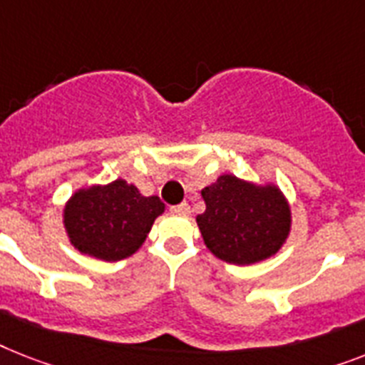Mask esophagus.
Here are the masks:
<instances>
[{
    "label": "esophagus",
    "mask_w": 365,
    "mask_h": 365,
    "mask_svg": "<svg viewBox=\"0 0 365 365\" xmlns=\"http://www.w3.org/2000/svg\"><path fill=\"white\" fill-rule=\"evenodd\" d=\"M171 212H173V215H180V216H188V215H190V205H188V203H180V205H173V207H171Z\"/></svg>",
    "instance_id": "obj_1"
}]
</instances>
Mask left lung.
<instances>
[{"label": "left lung", "mask_w": 365, "mask_h": 365, "mask_svg": "<svg viewBox=\"0 0 365 365\" xmlns=\"http://www.w3.org/2000/svg\"><path fill=\"white\" fill-rule=\"evenodd\" d=\"M205 212L195 218L205 246L225 263L255 264L276 255L287 242L293 212L274 182L220 175L201 190Z\"/></svg>", "instance_id": "1"}]
</instances>
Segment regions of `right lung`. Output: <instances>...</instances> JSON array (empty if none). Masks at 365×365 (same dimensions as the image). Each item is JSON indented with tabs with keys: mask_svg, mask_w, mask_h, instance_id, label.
<instances>
[{
	"mask_svg": "<svg viewBox=\"0 0 365 365\" xmlns=\"http://www.w3.org/2000/svg\"><path fill=\"white\" fill-rule=\"evenodd\" d=\"M164 210L158 195L147 197L125 179H115L78 188L63 207V227L80 254L113 263L143 246Z\"/></svg>",
	"mask_w": 365,
	"mask_h": 365,
	"instance_id": "obj_1",
	"label": "right lung"
}]
</instances>
